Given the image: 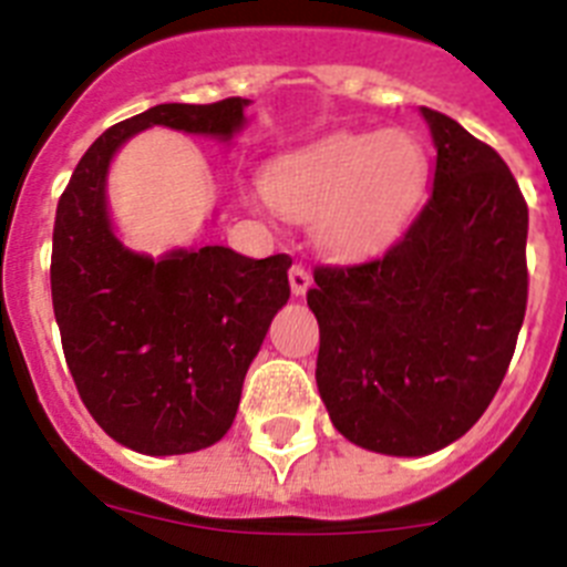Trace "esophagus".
Returning <instances> with one entry per match:
<instances>
[{"label":"esophagus","mask_w":567,"mask_h":567,"mask_svg":"<svg viewBox=\"0 0 567 567\" xmlns=\"http://www.w3.org/2000/svg\"><path fill=\"white\" fill-rule=\"evenodd\" d=\"M309 284H312V278H309V269L303 267V264H292V269H289V287H292L295 298L307 295Z\"/></svg>","instance_id":"1"}]
</instances>
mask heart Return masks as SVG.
Wrapping results in <instances>:
<instances>
[{
	"instance_id": "b5f03b06",
	"label": "heart",
	"mask_w": 567,
	"mask_h": 567,
	"mask_svg": "<svg viewBox=\"0 0 567 567\" xmlns=\"http://www.w3.org/2000/svg\"><path fill=\"white\" fill-rule=\"evenodd\" d=\"M425 187V155L412 135H332L269 167L267 202L312 221L315 244L340 260L383 249L412 218Z\"/></svg>"
}]
</instances>
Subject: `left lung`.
Segmentation results:
<instances>
[{
    "label": "left lung",
    "mask_w": 567,
    "mask_h": 567,
    "mask_svg": "<svg viewBox=\"0 0 567 567\" xmlns=\"http://www.w3.org/2000/svg\"><path fill=\"white\" fill-rule=\"evenodd\" d=\"M434 187L380 258L315 267L318 392L354 445L423 457L483 417L528 303V204L494 147L423 107Z\"/></svg>",
    "instance_id": "obj_1"
}]
</instances>
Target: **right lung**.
Segmentation results:
<instances>
[{
    "mask_svg": "<svg viewBox=\"0 0 567 567\" xmlns=\"http://www.w3.org/2000/svg\"><path fill=\"white\" fill-rule=\"evenodd\" d=\"M247 99L155 104L104 130L64 187L53 224L50 292L79 398L133 452L187 454L233 425L247 369L289 300V255L227 247L130 252L107 215L110 158L153 124L233 138Z\"/></svg>",
    "mask_w": 567,
    "mask_h": 567,
    "instance_id": "add662e5",
    "label": "right lung"
}]
</instances>
